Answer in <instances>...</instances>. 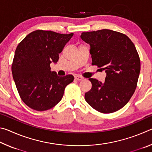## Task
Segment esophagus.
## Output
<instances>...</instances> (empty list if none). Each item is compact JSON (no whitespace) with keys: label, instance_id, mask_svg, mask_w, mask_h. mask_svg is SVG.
Instances as JSON below:
<instances>
[{"label":"esophagus","instance_id":"1","mask_svg":"<svg viewBox=\"0 0 152 152\" xmlns=\"http://www.w3.org/2000/svg\"><path fill=\"white\" fill-rule=\"evenodd\" d=\"M74 78H75V79L76 80H78V81L83 80V77H82L81 76H78V75L75 76V77H74Z\"/></svg>","mask_w":152,"mask_h":152}]
</instances>
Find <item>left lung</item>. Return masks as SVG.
Segmentation results:
<instances>
[{"mask_svg": "<svg viewBox=\"0 0 152 152\" xmlns=\"http://www.w3.org/2000/svg\"><path fill=\"white\" fill-rule=\"evenodd\" d=\"M81 39L91 46L92 65L107 74L104 83L89 78L91 91L85 100L102 113L123 108L133 96L140 73V60L133 43L127 35L109 29L83 32Z\"/></svg>", "mask_w": 152, "mask_h": 152, "instance_id": "1", "label": "left lung"}]
</instances>
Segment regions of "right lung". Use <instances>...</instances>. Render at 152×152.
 <instances>
[{
	"mask_svg": "<svg viewBox=\"0 0 152 152\" xmlns=\"http://www.w3.org/2000/svg\"><path fill=\"white\" fill-rule=\"evenodd\" d=\"M73 35L37 30L18 45L12 74L20 99L31 109L43 111L53 108L73 82L72 75L60 77L50 68L51 63L58 62L59 53Z\"/></svg>",
	"mask_w": 152,
	"mask_h": 152,
	"instance_id": "obj_1",
	"label": "right lung"
}]
</instances>
